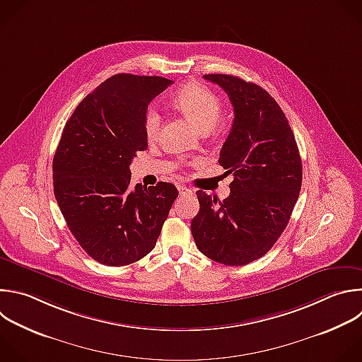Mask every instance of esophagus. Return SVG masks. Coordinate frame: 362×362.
Returning <instances> with one entry per match:
<instances>
[{"label": "esophagus", "mask_w": 362, "mask_h": 362, "mask_svg": "<svg viewBox=\"0 0 362 362\" xmlns=\"http://www.w3.org/2000/svg\"><path fill=\"white\" fill-rule=\"evenodd\" d=\"M177 189H179V193H180V196H185V194H192V189H189V187H186V186H183V185H179V186H177Z\"/></svg>", "instance_id": "esophagus-1"}]
</instances>
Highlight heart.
Segmentation results:
<instances>
[{
    "label": "heart",
    "mask_w": 362,
    "mask_h": 362,
    "mask_svg": "<svg viewBox=\"0 0 362 362\" xmlns=\"http://www.w3.org/2000/svg\"><path fill=\"white\" fill-rule=\"evenodd\" d=\"M173 105L202 132H210L220 117L221 100L209 88L199 83H187L173 96ZM160 113L155 106L145 112L144 128L149 139L156 138L160 128Z\"/></svg>",
    "instance_id": "heart-1"
}]
</instances>
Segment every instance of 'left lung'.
Instances as JSON below:
<instances>
[{
    "label": "left lung",
    "mask_w": 362,
    "mask_h": 362,
    "mask_svg": "<svg viewBox=\"0 0 362 362\" xmlns=\"http://www.w3.org/2000/svg\"><path fill=\"white\" fill-rule=\"evenodd\" d=\"M204 79L224 89L233 105L218 163L234 180L223 202L196 192L200 210L190 228L206 257L245 266L263 257L287 227L301 190V158L284 112L266 89L224 74Z\"/></svg>",
    "instance_id": "1"
}]
</instances>
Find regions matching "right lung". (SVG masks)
Masks as SVG:
<instances>
[{"label":"right lung","instance_id":"1","mask_svg":"<svg viewBox=\"0 0 362 362\" xmlns=\"http://www.w3.org/2000/svg\"><path fill=\"white\" fill-rule=\"evenodd\" d=\"M173 81L116 74L74 110L57 148L54 193L79 246L120 267L149 255L179 192L159 182L131 186V163L148 149V105Z\"/></svg>","mask_w":362,"mask_h":362}]
</instances>
